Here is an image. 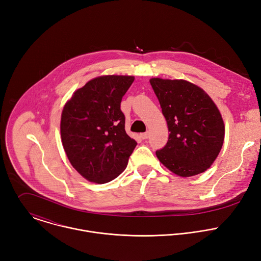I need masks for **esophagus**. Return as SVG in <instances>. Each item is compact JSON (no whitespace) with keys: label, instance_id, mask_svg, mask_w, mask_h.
I'll return each mask as SVG.
<instances>
[{"label":"esophagus","instance_id":"1","mask_svg":"<svg viewBox=\"0 0 261 261\" xmlns=\"http://www.w3.org/2000/svg\"><path fill=\"white\" fill-rule=\"evenodd\" d=\"M148 135H150V133H148V132L140 133V137H141L142 139H146V138H148Z\"/></svg>","mask_w":261,"mask_h":261}]
</instances>
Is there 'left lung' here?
<instances>
[{
  "label": "left lung",
  "mask_w": 261,
  "mask_h": 261,
  "mask_svg": "<svg viewBox=\"0 0 261 261\" xmlns=\"http://www.w3.org/2000/svg\"><path fill=\"white\" fill-rule=\"evenodd\" d=\"M168 126V141L156 152L159 161L179 176L204 172L218 157L225 127L211 97L184 80L151 79Z\"/></svg>",
  "instance_id": "left-lung-1"
}]
</instances>
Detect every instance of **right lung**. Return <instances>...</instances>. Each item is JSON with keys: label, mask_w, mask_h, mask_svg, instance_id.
<instances>
[{"label": "right lung", "mask_w": 261, "mask_h": 261, "mask_svg": "<svg viewBox=\"0 0 261 261\" xmlns=\"http://www.w3.org/2000/svg\"><path fill=\"white\" fill-rule=\"evenodd\" d=\"M133 76L104 75L88 82L65 104L61 137L66 155L85 178L104 184L119 176L137 142L125 131L121 102Z\"/></svg>", "instance_id": "add662e5"}]
</instances>
